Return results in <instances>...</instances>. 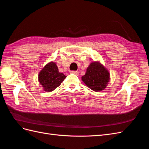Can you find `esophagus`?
I'll return each mask as SVG.
<instances>
[{
  "label": "esophagus",
  "instance_id": "34e87169",
  "mask_svg": "<svg viewBox=\"0 0 149 149\" xmlns=\"http://www.w3.org/2000/svg\"><path fill=\"white\" fill-rule=\"evenodd\" d=\"M71 73H72V74H76V75H78L79 74V73L78 71H71V72H70Z\"/></svg>",
  "mask_w": 149,
  "mask_h": 149
}]
</instances>
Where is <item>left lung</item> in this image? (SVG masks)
<instances>
[{
  "label": "left lung",
  "instance_id": "8db88e82",
  "mask_svg": "<svg viewBox=\"0 0 149 149\" xmlns=\"http://www.w3.org/2000/svg\"><path fill=\"white\" fill-rule=\"evenodd\" d=\"M110 79L109 71L100 61L90 63L85 74L81 77V80L86 86L96 92L105 89Z\"/></svg>",
  "mask_w": 149,
  "mask_h": 149
}]
</instances>
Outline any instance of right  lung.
I'll use <instances>...</instances> for the list:
<instances>
[{"label":"right lung","instance_id":"add662e5","mask_svg":"<svg viewBox=\"0 0 149 149\" xmlns=\"http://www.w3.org/2000/svg\"><path fill=\"white\" fill-rule=\"evenodd\" d=\"M66 76L58 71L55 62L50 61L45 66L38 74V81L43 91L52 92L59 86Z\"/></svg>","mask_w":149,"mask_h":149}]
</instances>
